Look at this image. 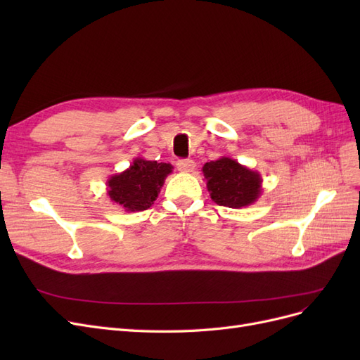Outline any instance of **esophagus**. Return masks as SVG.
Here are the masks:
<instances>
[{"mask_svg":"<svg viewBox=\"0 0 360 360\" xmlns=\"http://www.w3.org/2000/svg\"><path fill=\"white\" fill-rule=\"evenodd\" d=\"M176 165L183 172H191L195 168V162L191 159H180V160H177Z\"/></svg>","mask_w":360,"mask_h":360,"instance_id":"esophagus-1","label":"esophagus"}]
</instances>
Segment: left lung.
<instances>
[{"label": "left lung", "mask_w": 360, "mask_h": 360, "mask_svg": "<svg viewBox=\"0 0 360 360\" xmlns=\"http://www.w3.org/2000/svg\"><path fill=\"white\" fill-rule=\"evenodd\" d=\"M201 171L210 198L219 205L242 209L254 204L263 193L261 174L231 158L222 156L207 162Z\"/></svg>", "instance_id": "obj_1"}]
</instances>
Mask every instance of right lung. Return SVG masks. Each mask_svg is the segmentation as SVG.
I'll use <instances>...</instances> for the list:
<instances>
[{
    "mask_svg": "<svg viewBox=\"0 0 360 360\" xmlns=\"http://www.w3.org/2000/svg\"><path fill=\"white\" fill-rule=\"evenodd\" d=\"M171 172V163L135 158L127 169L108 179L106 195L124 212L147 210L156 201Z\"/></svg>",
    "mask_w": 360,
    "mask_h": 360,
    "instance_id": "obj_1",
    "label": "right lung"
}]
</instances>
